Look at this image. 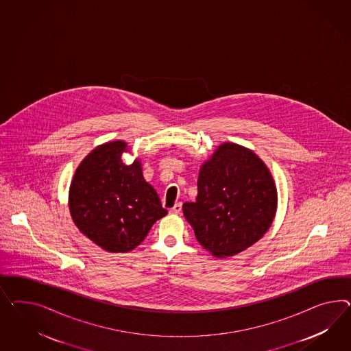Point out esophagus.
<instances>
[{
    "label": "esophagus",
    "mask_w": 351,
    "mask_h": 351,
    "mask_svg": "<svg viewBox=\"0 0 351 351\" xmlns=\"http://www.w3.org/2000/svg\"><path fill=\"white\" fill-rule=\"evenodd\" d=\"M181 212V203H176L172 208L170 209V213L172 215H179Z\"/></svg>",
    "instance_id": "1"
}]
</instances>
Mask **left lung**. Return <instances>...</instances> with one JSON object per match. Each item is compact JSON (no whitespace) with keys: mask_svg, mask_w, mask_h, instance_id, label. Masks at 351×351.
Returning <instances> with one entry per match:
<instances>
[{"mask_svg":"<svg viewBox=\"0 0 351 351\" xmlns=\"http://www.w3.org/2000/svg\"><path fill=\"white\" fill-rule=\"evenodd\" d=\"M276 209L277 189L265 162L228 142L202 165L195 202L182 204L200 245L218 258L252 247L271 228Z\"/></svg>","mask_w":351,"mask_h":351,"instance_id":"1","label":"left lung"}]
</instances>
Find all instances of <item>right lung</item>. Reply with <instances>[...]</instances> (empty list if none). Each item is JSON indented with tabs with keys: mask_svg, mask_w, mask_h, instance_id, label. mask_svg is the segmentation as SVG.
I'll return each instance as SVG.
<instances>
[{
	"mask_svg": "<svg viewBox=\"0 0 351 351\" xmlns=\"http://www.w3.org/2000/svg\"><path fill=\"white\" fill-rule=\"evenodd\" d=\"M123 141L104 143L76 169L69 209L76 228L98 247L126 253L138 247L153 223L167 215L156 190L144 180L142 163L125 165Z\"/></svg>",
	"mask_w": 351,
	"mask_h": 351,
	"instance_id": "obj_1",
	"label": "right lung"
}]
</instances>
